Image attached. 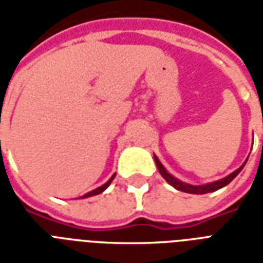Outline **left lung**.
I'll return each instance as SVG.
<instances>
[{"mask_svg":"<svg viewBox=\"0 0 263 263\" xmlns=\"http://www.w3.org/2000/svg\"><path fill=\"white\" fill-rule=\"evenodd\" d=\"M154 160H156V164H157V168L160 171L161 176L164 177L166 181H168L172 187H175L176 190H179V191H183V192H187V194H196V195H202V194H208V192H213V191H217V190H220V188L225 187V185H228L231 181H232L235 177H236L239 173L241 172V169L245 168L246 162L247 160L241 164V166L239 169H236L235 172H232L231 175H228L227 177L224 179H220L217 180V181H213V183H208V184H202V185H192V184H188V183H184L181 180L176 179L175 176H172L171 173L165 169V166L161 164V161L158 160V157L154 156Z\"/></svg>","mask_w":263,"mask_h":263,"instance_id":"left-lung-1","label":"left lung"}]
</instances>
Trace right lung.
Instances as JSON below:
<instances>
[{"label":"right lung","instance_id":"obj_1","mask_svg":"<svg viewBox=\"0 0 263 263\" xmlns=\"http://www.w3.org/2000/svg\"><path fill=\"white\" fill-rule=\"evenodd\" d=\"M115 176H116V173L113 176H111L110 179L107 180L106 183L105 184H102V185H101V187H98V188H95V190H92V191H90V192H87V194H84L83 196H82V198H90V196H94V195H98V194H101V192H103L105 191V190H106L107 187H109V185H110V183H111V180L115 179Z\"/></svg>","mask_w":263,"mask_h":263}]
</instances>
